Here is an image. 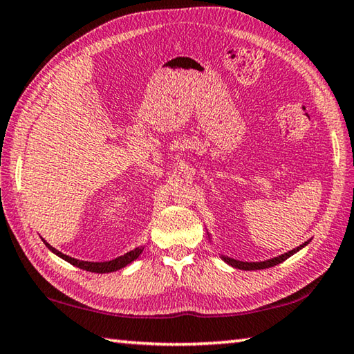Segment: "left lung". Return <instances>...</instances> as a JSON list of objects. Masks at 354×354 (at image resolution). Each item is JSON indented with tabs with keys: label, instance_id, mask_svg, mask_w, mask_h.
Wrapping results in <instances>:
<instances>
[{
	"label": "left lung",
	"instance_id": "1",
	"mask_svg": "<svg viewBox=\"0 0 354 354\" xmlns=\"http://www.w3.org/2000/svg\"><path fill=\"white\" fill-rule=\"evenodd\" d=\"M309 243L304 242L303 245H299V247L293 248L292 251H287V253L281 254L278 257H272V259H267V261H262V262H243V261H237V259H232V257H227V256H221V259H223L226 263H230L231 267L234 268H241V270H262V268H268V267H273V266H278L283 261H286L287 257H290L292 254H295L297 251H299L301 248L306 247Z\"/></svg>",
	"mask_w": 354,
	"mask_h": 354
}]
</instances>
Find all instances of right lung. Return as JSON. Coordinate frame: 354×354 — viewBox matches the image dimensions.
Wrapping results in <instances>:
<instances>
[{
	"label": "right lung",
	"instance_id": "add662e5",
	"mask_svg": "<svg viewBox=\"0 0 354 354\" xmlns=\"http://www.w3.org/2000/svg\"><path fill=\"white\" fill-rule=\"evenodd\" d=\"M44 243L46 245L48 248H50V250L53 251V253L57 254L59 257H62L64 261L70 262L71 266H76V267L82 268V270L92 272V273H111V272H117V270H120V268L127 267L128 263L136 261L137 257H139V256L142 254V251H143V247H139V248H136V250H133V251H129V253H127V254L115 257V259H112V261H106V262H88V261L75 259V257H70V256H67V254H64V253H61V251H57L56 248H53L51 245L46 243L45 241H44Z\"/></svg>",
	"mask_w": 354,
	"mask_h": 354
}]
</instances>
